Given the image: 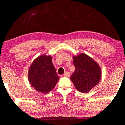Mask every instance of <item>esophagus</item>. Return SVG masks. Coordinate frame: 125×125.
<instances>
[{
  "label": "esophagus",
  "instance_id": "esophagus-1",
  "mask_svg": "<svg viewBox=\"0 0 125 125\" xmlns=\"http://www.w3.org/2000/svg\"><path fill=\"white\" fill-rule=\"evenodd\" d=\"M63 76H65V77H69L70 76V73L68 72H65V73H64Z\"/></svg>",
  "mask_w": 125,
  "mask_h": 125
}]
</instances>
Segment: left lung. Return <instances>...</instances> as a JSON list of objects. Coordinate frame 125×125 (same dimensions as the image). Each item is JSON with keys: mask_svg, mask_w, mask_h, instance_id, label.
Segmentation results:
<instances>
[{"mask_svg": "<svg viewBox=\"0 0 125 125\" xmlns=\"http://www.w3.org/2000/svg\"><path fill=\"white\" fill-rule=\"evenodd\" d=\"M73 59L75 70L71 76V80L78 91L89 93L101 81V67L91 57L84 53L73 56Z\"/></svg>", "mask_w": 125, "mask_h": 125, "instance_id": "1", "label": "left lung"}]
</instances>
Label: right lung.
<instances>
[{"label":"right lung","instance_id":"right-lung-1","mask_svg":"<svg viewBox=\"0 0 125 125\" xmlns=\"http://www.w3.org/2000/svg\"><path fill=\"white\" fill-rule=\"evenodd\" d=\"M28 81L37 91L47 93L54 88L60 79L51 55H42L32 62L28 70Z\"/></svg>","mask_w":125,"mask_h":125}]
</instances>
